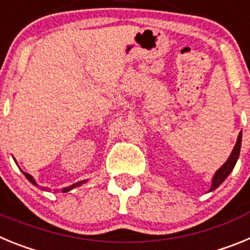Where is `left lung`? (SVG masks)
Masks as SVG:
<instances>
[{"mask_svg": "<svg viewBox=\"0 0 250 250\" xmlns=\"http://www.w3.org/2000/svg\"><path fill=\"white\" fill-rule=\"evenodd\" d=\"M240 146H242V131H240L239 135H238L237 143H235V145H234V149L233 151H231L230 155H229L228 160L225 161L224 164H223L219 169L216 170L215 174H214L213 179H211V185L209 191L215 190L216 188L219 187V185L224 182L225 179L228 178L229 174L233 171L234 167H235V164H237L238 158H239ZM209 191H208V193H209Z\"/></svg>", "mask_w": 250, "mask_h": 250, "instance_id": "left-lung-1", "label": "left lung"}]
</instances>
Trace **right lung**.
Returning <instances> with one entry per match:
<instances>
[{"mask_svg":"<svg viewBox=\"0 0 250 250\" xmlns=\"http://www.w3.org/2000/svg\"><path fill=\"white\" fill-rule=\"evenodd\" d=\"M13 160H15V159H13ZM15 161H16V160H15ZM22 173H23V175L26 176V179H27L28 182H30V183H32V184H34V185H37V183H36V180H35V179H34V176H32V175H30V174H27V173H25V171H22ZM86 182H87V180H81V182H77V183H75V184L70 185V187H66V188H63V189H62V190H63V193H66V191H70V190H72V189H74V188L81 187V185H83V184H85Z\"/></svg>","mask_w":250,"mask_h":250,"instance_id":"right-lung-1","label":"right lung"}]
</instances>
